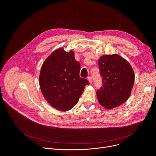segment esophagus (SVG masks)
<instances>
[{"instance_id":"34e87169","label":"esophagus","mask_w":156,"mask_h":156,"mask_svg":"<svg viewBox=\"0 0 156 156\" xmlns=\"http://www.w3.org/2000/svg\"><path fill=\"white\" fill-rule=\"evenodd\" d=\"M88 80L90 83V84L92 83V78L91 76H89V77L88 78Z\"/></svg>"}]
</instances>
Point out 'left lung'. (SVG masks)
<instances>
[{
	"label": "left lung",
	"instance_id": "1",
	"mask_svg": "<svg viewBox=\"0 0 156 156\" xmlns=\"http://www.w3.org/2000/svg\"><path fill=\"white\" fill-rule=\"evenodd\" d=\"M99 66L102 87L97 91L99 104L105 109H114L126 102L131 95L135 81L132 66L118 54L100 57Z\"/></svg>",
	"mask_w": 156,
	"mask_h": 156
}]
</instances>
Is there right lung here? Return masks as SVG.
Segmentation results:
<instances>
[{
    "label": "right lung",
    "instance_id": "obj_1",
    "mask_svg": "<svg viewBox=\"0 0 156 156\" xmlns=\"http://www.w3.org/2000/svg\"><path fill=\"white\" fill-rule=\"evenodd\" d=\"M80 64L75 52L56 49L44 62L39 76V84L45 100L52 108L68 111L78 102L87 79L80 76Z\"/></svg>",
    "mask_w": 156,
    "mask_h": 156
}]
</instances>
